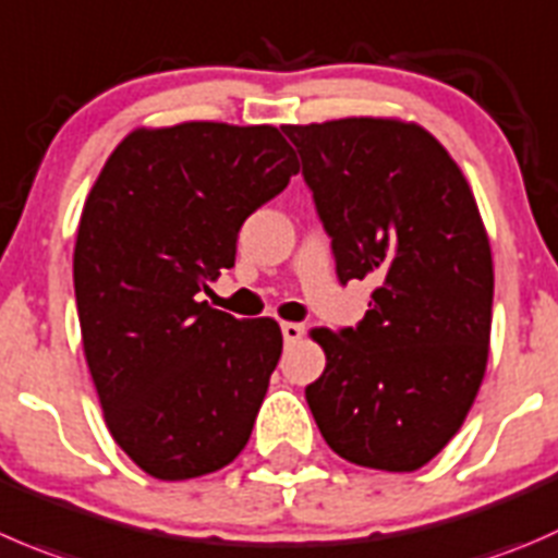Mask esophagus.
Returning <instances> with one entry per match:
<instances>
[{"label":"esophagus","instance_id":"esophagus-1","mask_svg":"<svg viewBox=\"0 0 558 558\" xmlns=\"http://www.w3.org/2000/svg\"><path fill=\"white\" fill-rule=\"evenodd\" d=\"M280 332H283L286 345H294L300 343L302 335H305V324H294V322H283L280 324Z\"/></svg>","mask_w":558,"mask_h":558}]
</instances>
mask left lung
I'll use <instances>...</instances> for the list:
<instances>
[{"label": "left lung", "instance_id": "8db88e82", "mask_svg": "<svg viewBox=\"0 0 558 558\" xmlns=\"http://www.w3.org/2000/svg\"><path fill=\"white\" fill-rule=\"evenodd\" d=\"M340 283L373 280L356 327L313 329L327 354L305 387L345 461L414 472L445 450L485 376L488 234L466 177L420 124L351 117L286 124Z\"/></svg>", "mask_w": 558, "mask_h": 558}]
</instances>
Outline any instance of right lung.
<instances>
[{
    "label": "right lung",
    "mask_w": 558,
    "mask_h": 558,
    "mask_svg": "<svg viewBox=\"0 0 558 558\" xmlns=\"http://www.w3.org/2000/svg\"><path fill=\"white\" fill-rule=\"evenodd\" d=\"M296 169L278 128L185 122L130 133L86 198L73 253L86 365L113 441L149 477L218 472L251 439L283 335L202 291Z\"/></svg>",
    "instance_id": "1"
}]
</instances>
